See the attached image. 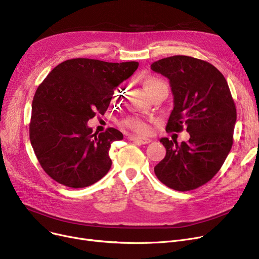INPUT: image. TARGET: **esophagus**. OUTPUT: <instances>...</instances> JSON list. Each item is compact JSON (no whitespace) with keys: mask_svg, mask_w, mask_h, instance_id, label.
Instances as JSON below:
<instances>
[{"mask_svg":"<svg viewBox=\"0 0 259 259\" xmlns=\"http://www.w3.org/2000/svg\"><path fill=\"white\" fill-rule=\"evenodd\" d=\"M128 140L134 142V143H138L140 145H147L151 142L150 139H147V138H141V137H135V135H131V137H128Z\"/></svg>","mask_w":259,"mask_h":259,"instance_id":"1","label":"esophagus"}]
</instances>
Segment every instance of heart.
<instances>
[{
	"label": "heart",
	"instance_id": "obj_1",
	"mask_svg": "<svg viewBox=\"0 0 259 259\" xmlns=\"http://www.w3.org/2000/svg\"><path fill=\"white\" fill-rule=\"evenodd\" d=\"M157 83H155V81H151V83L149 84V86L153 87ZM122 125H124L127 128H129V129L135 130V131H144L146 129V127H147L145 120H143L142 118H139V117L127 118V119L124 120V122H122Z\"/></svg>",
	"mask_w": 259,
	"mask_h": 259
}]
</instances>
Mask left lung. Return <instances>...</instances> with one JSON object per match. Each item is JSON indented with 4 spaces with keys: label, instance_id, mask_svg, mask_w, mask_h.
<instances>
[{
    "label": "left lung",
    "instance_id": "1",
    "mask_svg": "<svg viewBox=\"0 0 259 259\" xmlns=\"http://www.w3.org/2000/svg\"><path fill=\"white\" fill-rule=\"evenodd\" d=\"M151 69L169 79L174 107L166 130L190 134L187 143L160 139L166 156L154 167L157 179L176 191L211 181L233 145L236 107L223 73L212 64L187 56L154 62Z\"/></svg>",
    "mask_w": 259,
    "mask_h": 259
}]
</instances>
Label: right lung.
<instances>
[{
  "label": "right lung",
  "mask_w": 259,
  "mask_h": 259,
  "mask_svg": "<svg viewBox=\"0 0 259 259\" xmlns=\"http://www.w3.org/2000/svg\"><path fill=\"white\" fill-rule=\"evenodd\" d=\"M138 67V62L71 59L53 68L37 87L29 138L40 167L53 181L85 188L110 170L109 149L122 134L114 128L92 133L87 121L106 112L114 89Z\"/></svg>",
  "instance_id": "right-lung-1"
}]
</instances>
